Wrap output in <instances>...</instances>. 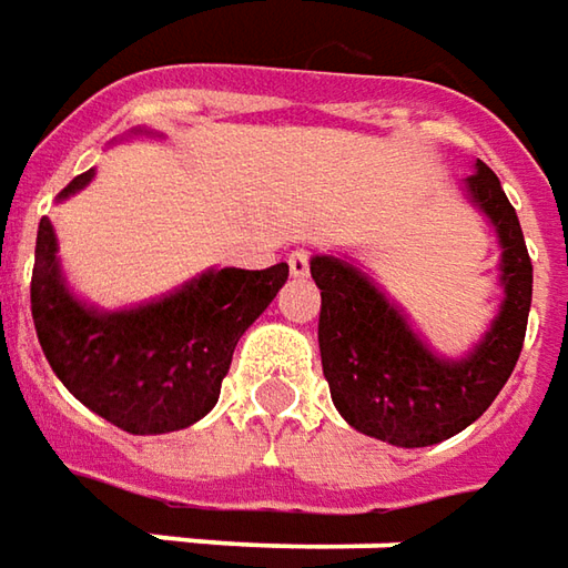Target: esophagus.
Masks as SVG:
<instances>
[{"mask_svg": "<svg viewBox=\"0 0 568 568\" xmlns=\"http://www.w3.org/2000/svg\"><path fill=\"white\" fill-rule=\"evenodd\" d=\"M288 273H292L295 280H307V276H311V257H307V252L288 254Z\"/></svg>", "mask_w": 568, "mask_h": 568, "instance_id": "34e87169", "label": "esophagus"}]
</instances>
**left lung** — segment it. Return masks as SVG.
<instances>
[{"label": "left lung", "instance_id": "left-lung-1", "mask_svg": "<svg viewBox=\"0 0 568 568\" xmlns=\"http://www.w3.org/2000/svg\"><path fill=\"white\" fill-rule=\"evenodd\" d=\"M463 195L495 226L504 298L491 326L460 357L416 333L404 307L348 254H314L320 288V357L333 404L351 429L395 447H429L463 432L510 379L531 307V261L500 180L476 161Z\"/></svg>", "mask_w": 568, "mask_h": 568}]
</instances>
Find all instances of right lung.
Masks as SVG:
<instances>
[{
  "label": "right lung",
  "instance_id": "obj_1",
  "mask_svg": "<svg viewBox=\"0 0 568 568\" xmlns=\"http://www.w3.org/2000/svg\"><path fill=\"white\" fill-rule=\"evenodd\" d=\"M152 136L154 130H130ZM95 171L58 192L68 202ZM288 280V264L267 270L211 267L161 298L121 311L83 301L61 270L52 220H40L30 311L42 354L61 385L92 414L133 435L186 429L214 410L220 382L245 329Z\"/></svg>",
  "mask_w": 568,
  "mask_h": 568
}]
</instances>
